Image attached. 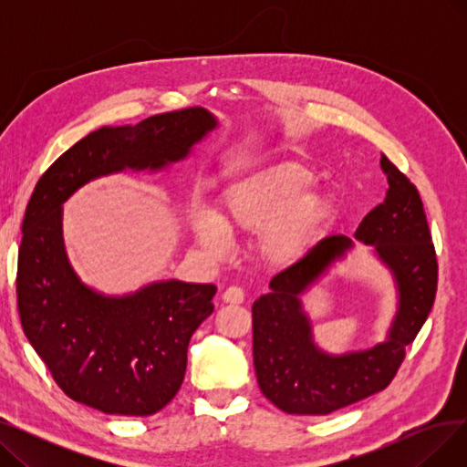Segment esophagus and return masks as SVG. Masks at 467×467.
<instances>
[{
  "mask_svg": "<svg viewBox=\"0 0 467 467\" xmlns=\"http://www.w3.org/2000/svg\"><path fill=\"white\" fill-rule=\"evenodd\" d=\"M221 299L229 305H240V303H244V291L238 285H231L223 293H221Z\"/></svg>",
  "mask_w": 467,
  "mask_h": 467,
  "instance_id": "esophagus-1",
  "label": "esophagus"
}]
</instances>
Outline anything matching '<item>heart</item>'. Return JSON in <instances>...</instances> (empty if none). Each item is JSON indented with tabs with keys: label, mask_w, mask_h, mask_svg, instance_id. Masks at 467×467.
I'll list each match as a JSON object with an SVG mask.
<instances>
[{
	"label": "heart",
	"mask_w": 467,
	"mask_h": 467,
	"mask_svg": "<svg viewBox=\"0 0 467 467\" xmlns=\"http://www.w3.org/2000/svg\"><path fill=\"white\" fill-rule=\"evenodd\" d=\"M312 183L310 171L296 162L266 166L223 192L221 217L208 206H194L192 234L204 250L219 255L227 248L229 231H261L257 246L268 265L296 263L316 240L329 212L327 196L308 191Z\"/></svg>",
	"instance_id": "heart-1"
}]
</instances>
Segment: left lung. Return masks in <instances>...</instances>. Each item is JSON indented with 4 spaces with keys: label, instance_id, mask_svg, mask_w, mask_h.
Listing matches in <instances>:
<instances>
[{
    "label": "left lung",
    "instance_id": "left-lung-1",
    "mask_svg": "<svg viewBox=\"0 0 467 467\" xmlns=\"http://www.w3.org/2000/svg\"><path fill=\"white\" fill-rule=\"evenodd\" d=\"M384 201L363 217L354 238L373 246L398 293L386 338L375 347L329 354L314 342L303 296L356 244L326 236L278 273L254 306V365L263 396L287 414H329L369 398L396 377L405 348L422 329L437 291V259L420 194L384 155Z\"/></svg>",
    "mask_w": 467,
    "mask_h": 467
}]
</instances>
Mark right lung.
<instances>
[{
  "mask_svg": "<svg viewBox=\"0 0 467 467\" xmlns=\"http://www.w3.org/2000/svg\"><path fill=\"white\" fill-rule=\"evenodd\" d=\"M219 127L204 108L102 127L58 157L37 182L22 221L16 301L24 335L73 401L106 414L150 416L183 382L192 333L213 312V284L151 282L106 296L69 265L62 204L98 178L162 171Z\"/></svg>",
  "mask_w": 467,
  "mask_h": 467,
  "instance_id": "add662e5",
  "label": "right lung"
}]
</instances>
